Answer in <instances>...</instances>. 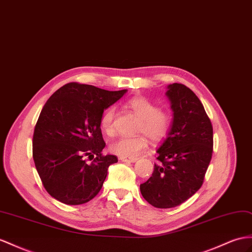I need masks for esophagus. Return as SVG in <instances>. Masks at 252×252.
Returning <instances> with one entry per match:
<instances>
[{"label":"esophagus","instance_id":"1","mask_svg":"<svg viewBox=\"0 0 252 252\" xmlns=\"http://www.w3.org/2000/svg\"><path fill=\"white\" fill-rule=\"evenodd\" d=\"M138 158H120V160L122 162H130V163H135L136 162Z\"/></svg>","mask_w":252,"mask_h":252}]
</instances>
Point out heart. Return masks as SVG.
<instances>
[{
  "label": "heart",
  "instance_id": "obj_1",
  "mask_svg": "<svg viewBox=\"0 0 252 252\" xmlns=\"http://www.w3.org/2000/svg\"><path fill=\"white\" fill-rule=\"evenodd\" d=\"M126 108L139 118L136 126V135L132 137H120L109 146L111 151L120 158H134L148 147L147 136L153 143H162L169 136L172 127V116L170 113L160 109L158 103L146 96H134L126 103ZM115 109L106 108L100 118L101 131L107 136L115 133Z\"/></svg>",
  "mask_w": 252,
  "mask_h": 252
}]
</instances>
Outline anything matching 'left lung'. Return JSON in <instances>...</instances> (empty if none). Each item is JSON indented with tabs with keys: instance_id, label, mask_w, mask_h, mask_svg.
Segmentation results:
<instances>
[{
	"instance_id": "8db88e82",
	"label": "left lung",
	"mask_w": 252,
	"mask_h": 252,
	"mask_svg": "<svg viewBox=\"0 0 252 252\" xmlns=\"http://www.w3.org/2000/svg\"><path fill=\"white\" fill-rule=\"evenodd\" d=\"M167 95L171 131L157 151L152 176L140 184L146 201L158 209L175 208L201 188L213 156V126L201 101L180 83L169 85Z\"/></svg>"
}]
</instances>
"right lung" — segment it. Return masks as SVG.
I'll use <instances>...</instances> for the list:
<instances>
[{
	"label": "right lung",
	"mask_w": 252,
	"mask_h": 252,
	"mask_svg": "<svg viewBox=\"0 0 252 252\" xmlns=\"http://www.w3.org/2000/svg\"><path fill=\"white\" fill-rule=\"evenodd\" d=\"M126 92L72 82L44 104L34 130L33 158L43 188L56 200L83 204L101 190L108 166L118 158L102 154L100 118Z\"/></svg>",
	"instance_id": "obj_1"
}]
</instances>
